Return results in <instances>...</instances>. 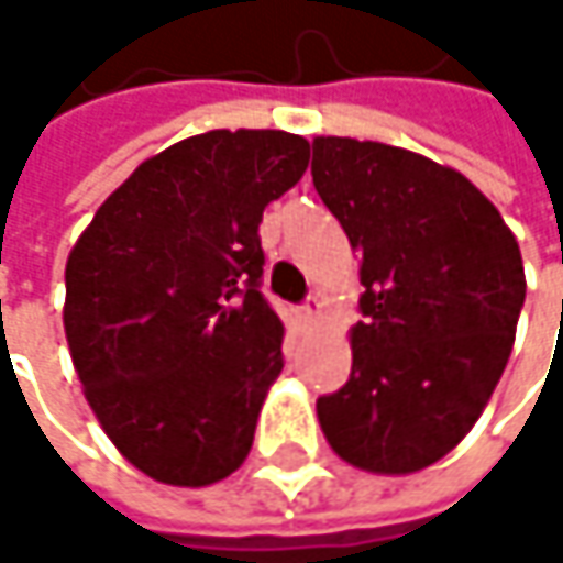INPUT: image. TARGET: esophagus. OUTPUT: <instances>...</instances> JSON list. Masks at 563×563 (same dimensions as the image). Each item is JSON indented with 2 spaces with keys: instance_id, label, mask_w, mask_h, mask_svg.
I'll return each mask as SVG.
<instances>
[{
  "instance_id": "esophagus-1",
  "label": "esophagus",
  "mask_w": 563,
  "mask_h": 563,
  "mask_svg": "<svg viewBox=\"0 0 563 563\" xmlns=\"http://www.w3.org/2000/svg\"><path fill=\"white\" fill-rule=\"evenodd\" d=\"M319 316H322V302H319V299H309V302L299 309V322H302V325H312Z\"/></svg>"
}]
</instances>
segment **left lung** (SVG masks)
Returning a JSON list of instances; mask_svg holds the SVG:
<instances>
[{
    "instance_id": "8db88e82",
    "label": "left lung",
    "mask_w": 563,
    "mask_h": 563,
    "mask_svg": "<svg viewBox=\"0 0 563 563\" xmlns=\"http://www.w3.org/2000/svg\"><path fill=\"white\" fill-rule=\"evenodd\" d=\"M312 185L362 257L352 375L316 400L329 446L355 470L407 476L479 420L511 355L525 267L499 208L420 153L312 140Z\"/></svg>"
}]
</instances>
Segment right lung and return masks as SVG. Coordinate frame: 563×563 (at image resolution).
I'll return each mask as SVG.
<instances>
[{
	"mask_svg": "<svg viewBox=\"0 0 563 563\" xmlns=\"http://www.w3.org/2000/svg\"><path fill=\"white\" fill-rule=\"evenodd\" d=\"M306 166L296 133L188 136L140 163L67 254L74 372L110 443L156 483L201 489L251 453L283 372L257 228Z\"/></svg>",
	"mask_w": 563,
	"mask_h": 563,
	"instance_id": "obj_1",
	"label": "right lung"
}]
</instances>
